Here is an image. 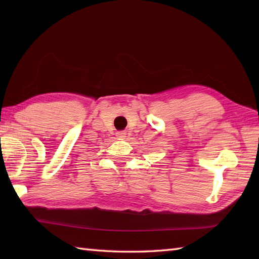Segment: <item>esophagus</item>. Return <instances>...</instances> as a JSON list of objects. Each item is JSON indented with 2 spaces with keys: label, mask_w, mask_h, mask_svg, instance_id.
<instances>
[{
  "label": "esophagus",
  "mask_w": 259,
  "mask_h": 259,
  "mask_svg": "<svg viewBox=\"0 0 259 259\" xmlns=\"http://www.w3.org/2000/svg\"><path fill=\"white\" fill-rule=\"evenodd\" d=\"M115 135H117V137H118L119 139H124L126 133H125V131H118V133L115 134Z\"/></svg>",
  "instance_id": "1"
}]
</instances>
